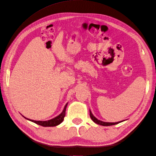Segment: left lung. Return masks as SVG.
I'll list each match as a JSON object with an SVG mask.
<instances>
[{
	"instance_id": "obj_1",
	"label": "left lung",
	"mask_w": 156,
	"mask_h": 156,
	"mask_svg": "<svg viewBox=\"0 0 156 156\" xmlns=\"http://www.w3.org/2000/svg\"><path fill=\"white\" fill-rule=\"evenodd\" d=\"M90 116L91 119L93 120V122H95L96 124L101 125V126H108L115 125V124H118L120 123V122H123V120L118 122H103L101 120H98V119H96V118L92 115V113L90 110Z\"/></svg>"
}]
</instances>
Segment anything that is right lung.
Listing matches in <instances>:
<instances>
[{
	"instance_id": "right-lung-1",
	"label": "right lung",
	"mask_w": 156,
	"mask_h": 156,
	"mask_svg": "<svg viewBox=\"0 0 156 156\" xmlns=\"http://www.w3.org/2000/svg\"><path fill=\"white\" fill-rule=\"evenodd\" d=\"M68 105V103L66 104L64 109L62 111V112L60 113L59 115H58L57 116H56L54 119H52L51 120H47V121H40V120H31V119H29L25 117L24 116H23V117L25 118V119L31 121L32 122H34L35 124H37V125H40L41 126L44 127H53V126H58L60 124L62 123L64 120V118L66 115V107Z\"/></svg>"
}]
</instances>
